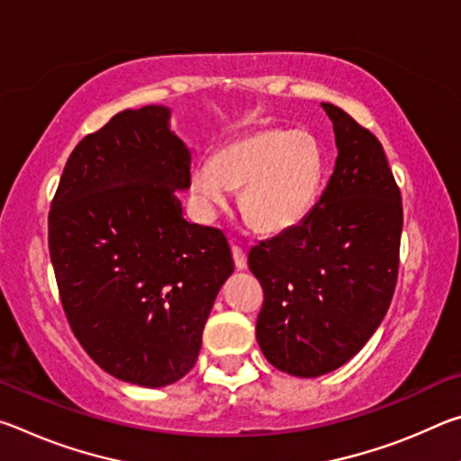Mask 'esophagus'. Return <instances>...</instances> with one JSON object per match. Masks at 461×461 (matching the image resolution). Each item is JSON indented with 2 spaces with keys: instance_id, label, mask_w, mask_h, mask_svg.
<instances>
[{
  "instance_id": "esophagus-1",
  "label": "esophagus",
  "mask_w": 461,
  "mask_h": 461,
  "mask_svg": "<svg viewBox=\"0 0 461 461\" xmlns=\"http://www.w3.org/2000/svg\"><path fill=\"white\" fill-rule=\"evenodd\" d=\"M231 256H233V264H236L238 270H246L248 268L246 252L240 246H231Z\"/></svg>"
}]
</instances>
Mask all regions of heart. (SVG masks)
I'll list each match as a JSON object with an SVG mask.
<instances>
[{"mask_svg": "<svg viewBox=\"0 0 461 461\" xmlns=\"http://www.w3.org/2000/svg\"><path fill=\"white\" fill-rule=\"evenodd\" d=\"M325 181L319 140L303 130L258 128L230 140L213 158L191 168L189 193L203 217H213L241 191V213L256 231L285 233L317 205Z\"/></svg>", "mask_w": 461, "mask_h": 461, "instance_id": "heart-1", "label": "heart"}]
</instances>
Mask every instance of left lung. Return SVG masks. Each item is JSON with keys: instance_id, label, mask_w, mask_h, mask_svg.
<instances>
[{"instance_id": "8db88e82", "label": "left lung", "mask_w": 461, "mask_h": 461, "mask_svg": "<svg viewBox=\"0 0 461 461\" xmlns=\"http://www.w3.org/2000/svg\"><path fill=\"white\" fill-rule=\"evenodd\" d=\"M333 175L303 223L249 249L264 305L256 339L275 368L299 378L360 352L384 319L399 275L402 203L384 148L331 104Z\"/></svg>"}]
</instances>
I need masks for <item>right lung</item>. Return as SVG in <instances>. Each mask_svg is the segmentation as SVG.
Listing matches in <instances>:
<instances>
[{
    "mask_svg": "<svg viewBox=\"0 0 461 461\" xmlns=\"http://www.w3.org/2000/svg\"><path fill=\"white\" fill-rule=\"evenodd\" d=\"M189 175L170 109H126L77 144L50 205L49 249L71 330L130 384L167 386L193 368L233 272L223 231L185 220L176 191Z\"/></svg>",
    "mask_w": 461,
    "mask_h": 461,
    "instance_id": "right-lung-1",
    "label": "right lung"
}]
</instances>
